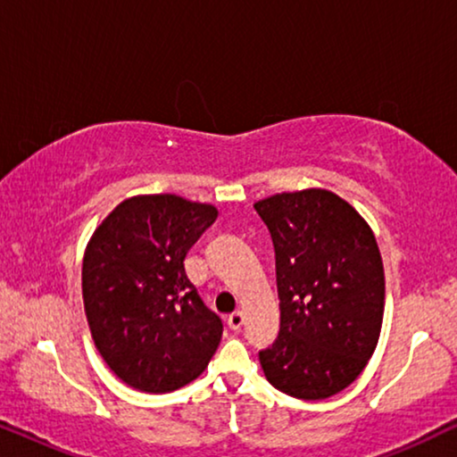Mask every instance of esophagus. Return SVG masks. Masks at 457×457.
I'll return each mask as SVG.
<instances>
[{
	"label": "esophagus",
	"instance_id": "1",
	"mask_svg": "<svg viewBox=\"0 0 457 457\" xmlns=\"http://www.w3.org/2000/svg\"><path fill=\"white\" fill-rule=\"evenodd\" d=\"M243 322H245V316H243L241 312H233V314L227 318V324L230 330H239L243 327Z\"/></svg>",
	"mask_w": 457,
	"mask_h": 457
}]
</instances>
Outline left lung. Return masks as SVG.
<instances>
[{
	"label": "left lung",
	"mask_w": 457,
	"mask_h": 457,
	"mask_svg": "<svg viewBox=\"0 0 457 457\" xmlns=\"http://www.w3.org/2000/svg\"><path fill=\"white\" fill-rule=\"evenodd\" d=\"M277 260L280 330L260 352L268 383L327 399L360 377L378 343L383 260L364 218L335 193L303 189L253 204Z\"/></svg>",
	"instance_id": "1"
}]
</instances>
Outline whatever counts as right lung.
Wrapping results in <instances>:
<instances>
[{"label": "right lung", "mask_w": 457, "mask_h": 457, "mask_svg": "<svg viewBox=\"0 0 457 457\" xmlns=\"http://www.w3.org/2000/svg\"><path fill=\"white\" fill-rule=\"evenodd\" d=\"M218 210L179 195H137L99 224L83 258V302L97 352L145 393L195 380L218 349L222 320L187 278L185 258Z\"/></svg>", "instance_id": "obj_1"}]
</instances>
